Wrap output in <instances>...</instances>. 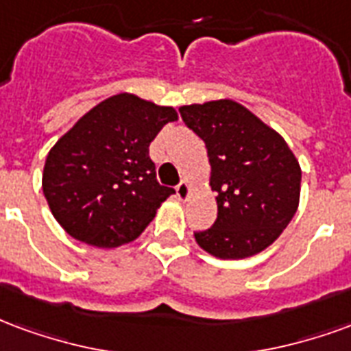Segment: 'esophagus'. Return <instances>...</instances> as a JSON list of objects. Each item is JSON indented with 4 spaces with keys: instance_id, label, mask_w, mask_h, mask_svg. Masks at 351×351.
<instances>
[{
    "instance_id": "34e87169",
    "label": "esophagus",
    "mask_w": 351,
    "mask_h": 351,
    "mask_svg": "<svg viewBox=\"0 0 351 351\" xmlns=\"http://www.w3.org/2000/svg\"><path fill=\"white\" fill-rule=\"evenodd\" d=\"M176 194H178V198L181 202H186L189 200V196H191V183L183 179L178 186H176Z\"/></svg>"
}]
</instances>
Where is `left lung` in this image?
<instances>
[{"instance_id": "obj_1", "label": "left lung", "mask_w": 351, "mask_h": 351, "mask_svg": "<svg viewBox=\"0 0 351 351\" xmlns=\"http://www.w3.org/2000/svg\"><path fill=\"white\" fill-rule=\"evenodd\" d=\"M179 114L204 140L217 193V221L194 239L221 260L254 256L298 211L301 166L277 130L230 99L186 104Z\"/></svg>"}]
</instances>
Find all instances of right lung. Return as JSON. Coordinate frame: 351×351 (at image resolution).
Listing matches in <instances>:
<instances>
[{"label": "right lung", "mask_w": 351, "mask_h": 351, "mask_svg": "<svg viewBox=\"0 0 351 351\" xmlns=\"http://www.w3.org/2000/svg\"><path fill=\"white\" fill-rule=\"evenodd\" d=\"M172 121V106L119 93L74 123L43 170V193L61 228L97 249L134 241L173 194L158 185L149 158V144Z\"/></svg>", "instance_id": "right-lung-1"}]
</instances>
